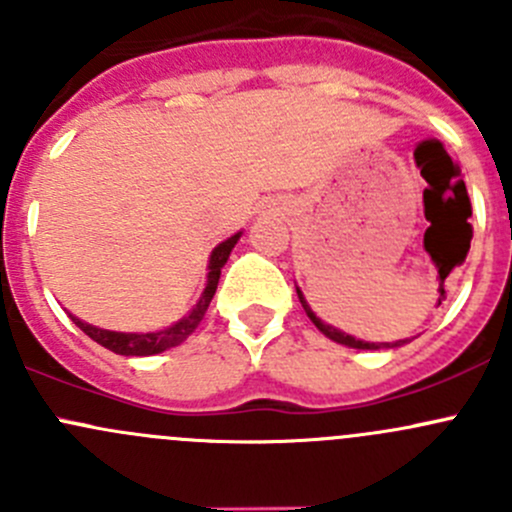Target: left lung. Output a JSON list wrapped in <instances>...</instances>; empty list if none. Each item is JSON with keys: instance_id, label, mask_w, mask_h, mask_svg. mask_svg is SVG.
Returning <instances> with one entry per match:
<instances>
[{"instance_id": "left-lung-1", "label": "left lung", "mask_w": 512, "mask_h": 512, "mask_svg": "<svg viewBox=\"0 0 512 512\" xmlns=\"http://www.w3.org/2000/svg\"><path fill=\"white\" fill-rule=\"evenodd\" d=\"M297 297H299V302H302V307H304V312H307V317L312 319L314 327H317L319 332L324 334V337H329V339H332V342H337V344H344V347H349V349H396V347H404V344L411 342V339H399V342L374 344V342H364V339H356V337H352V334H347V332H342V329L332 327V324L322 322V319H319L317 314L312 312V307H309V302H307V299H304L302 289H299V287H297Z\"/></svg>"}]
</instances>
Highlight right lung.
Listing matches in <instances>:
<instances>
[{"label":"right lung","instance_id":"add662e5","mask_svg":"<svg viewBox=\"0 0 512 512\" xmlns=\"http://www.w3.org/2000/svg\"><path fill=\"white\" fill-rule=\"evenodd\" d=\"M242 237V232H235L232 237H227L225 242H220L213 252H210V260H208V282H205L203 294L200 299L195 302V307L185 314L183 319L173 322L170 327L156 329V332H111V329H101L94 327V324L84 322V319L74 317L69 314L71 322L81 329L84 334H89L94 342L101 344V347L111 349L113 354H121V356H153L165 352L170 347H178L183 344L190 334L195 332L200 322H203L205 312L210 307V299H213L215 289H218L220 282V270L225 267L227 257H230L232 247L237 245V240Z\"/></svg>","mask_w":512,"mask_h":512}]
</instances>
